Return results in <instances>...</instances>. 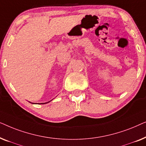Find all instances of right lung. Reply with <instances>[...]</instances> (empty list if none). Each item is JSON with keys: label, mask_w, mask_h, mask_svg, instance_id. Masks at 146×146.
Returning a JSON list of instances; mask_svg holds the SVG:
<instances>
[{"label": "right lung", "mask_w": 146, "mask_h": 146, "mask_svg": "<svg viewBox=\"0 0 146 146\" xmlns=\"http://www.w3.org/2000/svg\"><path fill=\"white\" fill-rule=\"evenodd\" d=\"M45 102V103H41V104H44L48 103V102ZM30 102V103H31V102ZM32 104H35V103H32Z\"/></svg>", "instance_id": "add662e5"}]
</instances>
